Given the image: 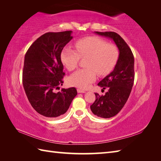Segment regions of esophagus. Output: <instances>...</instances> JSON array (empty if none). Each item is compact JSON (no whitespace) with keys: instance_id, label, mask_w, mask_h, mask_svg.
Segmentation results:
<instances>
[{"instance_id":"esophagus-1","label":"esophagus","mask_w":161,"mask_h":161,"mask_svg":"<svg viewBox=\"0 0 161 161\" xmlns=\"http://www.w3.org/2000/svg\"><path fill=\"white\" fill-rule=\"evenodd\" d=\"M77 93H85V91L84 90H83V89H81V88H77Z\"/></svg>"}]
</instances>
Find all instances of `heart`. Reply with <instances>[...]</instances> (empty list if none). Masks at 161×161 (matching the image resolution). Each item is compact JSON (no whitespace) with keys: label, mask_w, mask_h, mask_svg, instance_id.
I'll return each instance as SVG.
<instances>
[{"label":"heart","mask_w":161,"mask_h":161,"mask_svg":"<svg viewBox=\"0 0 161 161\" xmlns=\"http://www.w3.org/2000/svg\"><path fill=\"white\" fill-rule=\"evenodd\" d=\"M76 50L66 47L61 51V60L68 70L78 66L80 58H87V68L74 72L68 78V83L73 86L86 89L96 80L97 73L107 75L117 64L119 53L114 44L107 43L98 36H87L77 40L75 43Z\"/></svg>","instance_id":"b5f03b06"}]
</instances>
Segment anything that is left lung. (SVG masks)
<instances>
[{
	"instance_id": "left-lung-1",
	"label": "left lung",
	"mask_w": 161,
	"mask_h": 161,
	"mask_svg": "<svg viewBox=\"0 0 161 161\" xmlns=\"http://www.w3.org/2000/svg\"><path fill=\"white\" fill-rule=\"evenodd\" d=\"M114 42L119 56L114 70L98 83L102 90L108 88L104 95L95 93V101L91 110L98 117L109 118L121 111L127 101L134 81V57L131 50L122 37L114 32H95Z\"/></svg>"
}]
</instances>
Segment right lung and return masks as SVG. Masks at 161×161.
I'll use <instances>...</instances> for the list:
<instances>
[{"instance_id": "obj_1", "label": "right lung", "mask_w": 161, "mask_h": 161, "mask_svg": "<svg viewBox=\"0 0 161 161\" xmlns=\"http://www.w3.org/2000/svg\"><path fill=\"white\" fill-rule=\"evenodd\" d=\"M72 32L44 34L32 44L25 55L24 90L34 109L45 117L56 118L64 114L77 95L74 87L56 92L63 84L65 75L61 53L73 39Z\"/></svg>"}]
</instances>
